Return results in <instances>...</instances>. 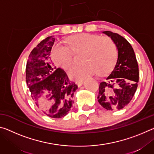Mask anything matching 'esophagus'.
Masks as SVG:
<instances>
[{
  "label": "esophagus",
  "mask_w": 154,
  "mask_h": 154,
  "mask_svg": "<svg viewBox=\"0 0 154 154\" xmlns=\"http://www.w3.org/2000/svg\"><path fill=\"white\" fill-rule=\"evenodd\" d=\"M76 84L78 85V87L82 86V85L83 84V81L82 80V81H79V82H77Z\"/></svg>",
  "instance_id": "1"
}]
</instances>
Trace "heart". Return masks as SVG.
<instances>
[{
	"label": "heart",
	"mask_w": 154,
	"mask_h": 154,
	"mask_svg": "<svg viewBox=\"0 0 154 154\" xmlns=\"http://www.w3.org/2000/svg\"><path fill=\"white\" fill-rule=\"evenodd\" d=\"M67 47L56 45L51 49V58L57 66L68 70L74 64L75 54L82 53L83 64L72 67L69 71L71 78L80 80L96 72L98 75L110 72L116 64L118 50L114 41L108 36L82 33L69 38Z\"/></svg>",
	"instance_id": "heart-1"
}]
</instances>
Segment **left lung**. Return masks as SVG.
<instances>
[{
  "label": "left lung",
  "instance_id": "obj_1",
  "mask_svg": "<svg viewBox=\"0 0 154 154\" xmlns=\"http://www.w3.org/2000/svg\"><path fill=\"white\" fill-rule=\"evenodd\" d=\"M103 32L114 41L118 56L113 71L99 85L98 101L106 110H119L128 105L136 92L139 65L133 48L126 38L111 31Z\"/></svg>",
  "mask_w": 154,
  "mask_h": 154
}]
</instances>
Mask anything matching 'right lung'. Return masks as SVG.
<instances>
[{
  "mask_svg": "<svg viewBox=\"0 0 154 154\" xmlns=\"http://www.w3.org/2000/svg\"><path fill=\"white\" fill-rule=\"evenodd\" d=\"M55 38L47 37L34 48L26 68V81L31 97L39 110L52 118H60L71 110L77 85L60 68L56 69L50 53Z\"/></svg>",
  "mask_w": 154,
  "mask_h": 154,
  "instance_id": "1",
  "label": "right lung"
}]
</instances>
